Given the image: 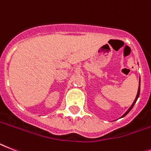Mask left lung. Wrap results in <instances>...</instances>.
<instances>
[{
	"mask_svg": "<svg viewBox=\"0 0 151 151\" xmlns=\"http://www.w3.org/2000/svg\"><path fill=\"white\" fill-rule=\"evenodd\" d=\"M139 84H140V85H139V88H138V92H137V97H136V98H135V100H134V103H133V104L131 105V107H130V108L128 109V111H127L126 113H125L122 116H126L127 114H128L129 112H130V111H131V109L133 108V107H134V105L135 104V103H136V101H137V98L138 97H139V95H140V83H139Z\"/></svg>",
	"mask_w": 151,
	"mask_h": 151,
	"instance_id": "1",
	"label": "left lung"
}]
</instances>
